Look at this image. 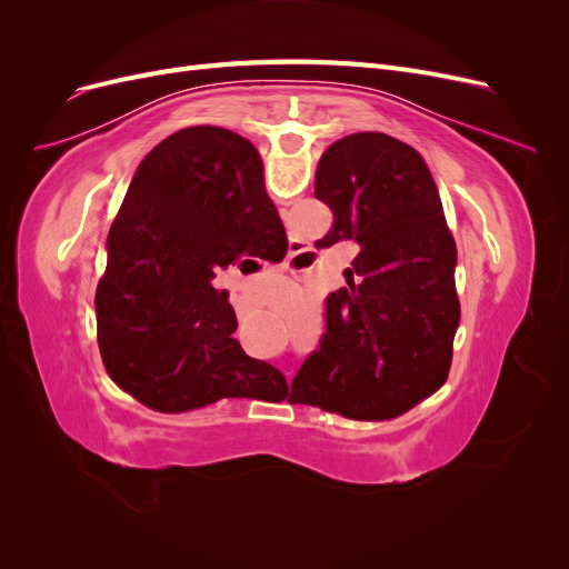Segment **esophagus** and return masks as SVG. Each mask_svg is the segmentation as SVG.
<instances>
[{"label":"esophagus","instance_id":"1","mask_svg":"<svg viewBox=\"0 0 569 569\" xmlns=\"http://www.w3.org/2000/svg\"><path fill=\"white\" fill-rule=\"evenodd\" d=\"M289 261H291V266H295V263L299 261V251H295V253H291V256H289ZM287 270H295V268H287Z\"/></svg>","mask_w":569,"mask_h":569}]
</instances>
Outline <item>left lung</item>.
Masks as SVG:
<instances>
[{
	"instance_id": "obj_1",
	"label": "left lung",
	"mask_w": 569,
	"mask_h": 569,
	"mask_svg": "<svg viewBox=\"0 0 569 569\" xmlns=\"http://www.w3.org/2000/svg\"><path fill=\"white\" fill-rule=\"evenodd\" d=\"M316 197L335 222L318 249L356 242L347 284L327 297L320 349L291 399L356 420L396 418L449 377L460 322L456 239L420 153L356 132L322 153Z\"/></svg>"
}]
</instances>
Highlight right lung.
Listing matches in <instances>:
<instances>
[{"mask_svg":"<svg viewBox=\"0 0 569 569\" xmlns=\"http://www.w3.org/2000/svg\"><path fill=\"white\" fill-rule=\"evenodd\" d=\"M97 284V341L111 380L137 401L182 412L218 399L287 396L284 377L239 341L220 268L253 256L280 263L287 234L256 147L197 126L153 147L109 230Z\"/></svg>","mask_w":569,"mask_h":569,"instance_id":"obj_1","label":"right lung"}]
</instances>
